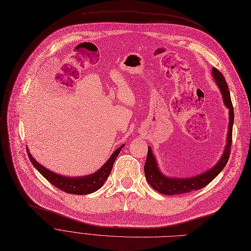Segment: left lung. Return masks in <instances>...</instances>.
I'll return each mask as SVG.
<instances>
[{
	"label": "left lung",
	"mask_w": 251,
	"mask_h": 251,
	"mask_svg": "<svg viewBox=\"0 0 251 251\" xmlns=\"http://www.w3.org/2000/svg\"><path fill=\"white\" fill-rule=\"evenodd\" d=\"M211 75L214 79V82L219 87L223 101L225 106L229 109V126H228V134H226V141L224 152L220 160L214 164L211 169L201 173L197 176H189V177H176L169 176L164 175L158 166L157 160L155 158V155L152 152L150 146H148L147 159L144 166V172L146 180L149 185L158 191L159 193L164 195H175V194H183L191 192L193 190H198L205 187L209 184L214 177H216L226 166V162L230 157V151L232 145V133H233V123H234V110L231 101L230 91L226 85V81L224 75L220 73L217 68L211 69Z\"/></svg>",
	"instance_id": "obj_1"
}]
</instances>
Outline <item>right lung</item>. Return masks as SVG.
Segmentation results:
<instances>
[{
	"instance_id": "add662e5",
	"label": "right lung",
	"mask_w": 251,
	"mask_h": 251,
	"mask_svg": "<svg viewBox=\"0 0 251 251\" xmlns=\"http://www.w3.org/2000/svg\"><path fill=\"white\" fill-rule=\"evenodd\" d=\"M125 147V144L122 145L119 148H117L109 157V159L107 160L101 168L96 171L95 173L91 175H87L83 176H66L56 174L54 172H51L50 170L46 169L45 166L40 164L37 160H35L32 155L30 154L28 148H26L27 154L29 160L31 161L32 165L35 169L40 172V174L47 178L52 185H54L56 188L59 190L63 191V192L70 193V194H76V195H86V194H91L93 192H96L97 190H99L105 181L107 180V177L110 175L113 163L118 156L119 152L122 151V149Z\"/></svg>"
}]
</instances>
